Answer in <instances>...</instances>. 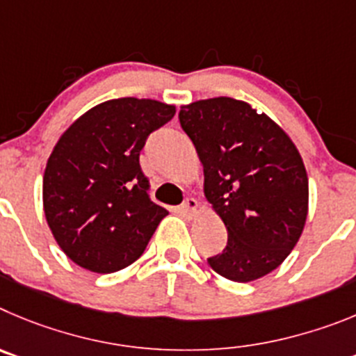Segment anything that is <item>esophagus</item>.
I'll return each mask as SVG.
<instances>
[{
  "mask_svg": "<svg viewBox=\"0 0 356 356\" xmlns=\"http://www.w3.org/2000/svg\"><path fill=\"white\" fill-rule=\"evenodd\" d=\"M197 209H198V202L195 200L193 197H188V198H186V200L181 204V213L184 214V216H188V218L195 216V213H197Z\"/></svg>",
  "mask_w": 356,
  "mask_h": 356,
  "instance_id": "esophagus-1",
  "label": "esophagus"
}]
</instances>
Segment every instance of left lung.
Returning <instances> with one entry per match:
<instances>
[{
  "instance_id": "left-lung-1",
  "label": "left lung",
  "mask_w": 356,
  "mask_h": 356,
  "mask_svg": "<svg viewBox=\"0 0 356 356\" xmlns=\"http://www.w3.org/2000/svg\"><path fill=\"white\" fill-rule=\"evenodd\" d=\"M179 122L204 165L206 198L229 234L209 266L234 282L271 273L298 243L309 211L298 149L268 115L232 97L182 106Z\"/></svg>"
}]
</instances>
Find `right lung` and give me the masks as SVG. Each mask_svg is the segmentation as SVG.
Masks as SVG:
<instances>
[{"mask_svg": "<svg viewBox=\"0 0 356 356\" xmlns=\"http://www.w3.org/2000/svg\"><path fill=\"white\" fill-rule=\"evenodd\" d=\"M175 106L122 97L97 104L54 145L44 172V213L60 248L94 273H113L145 252L168 214L150 200L140 150Z\"/></svg>", "mask_w": 356, "mask_h": 356, "instance_id": "add662e5", "label": "right lung"}]
</instances>
